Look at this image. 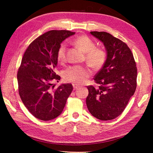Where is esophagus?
<instances>
[{"label":"esophagus","mask_w":153,"mask_h":153,"mask_svg":"<svg viewBox=\"0 0 153 153\" xmlns=\"http://www.w3.org/2000/svg\"><path fill=\"white\" fill-rule=\"evenodd\" d=\"M79 85H76V84H73V87H74V89L75 90V89H77V88H79Z\"/></svg>","instance_id":"34e87169"}]
</instances>
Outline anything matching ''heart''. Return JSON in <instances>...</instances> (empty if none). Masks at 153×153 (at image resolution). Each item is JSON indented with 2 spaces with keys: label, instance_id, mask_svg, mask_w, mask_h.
Here are the masks:
<instances>
[{
  "label": "heart",
  "instance_id": "b5f03b06",
  "mask_svg": "<svg viewBox=\"0 0 153 153\" xmlns=\"http://www.w3.org/2000/svg\"><path fill=\"white\" fill-rule=\"evenodd\" d=\"M73 44L85 53V59L90 66L99 68L105 64L106 58V52L100 48L96 47L95 43L87 35H82L75 39ZM66 45L61 43L58 48L56 59L63 63L66 61ZM89 68L82 66H72L68 68L64 72V77L66 81L74 84L85 83L91 76Z\"/></svg>",
  "mask_w": 153,
  "mask_h": 153
}]
</instances>
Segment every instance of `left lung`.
I'll return each instance as SVG.
<instances>
[{"label": "left lung", "mask_w": 153, "mask_h": 153, "mask_svg": "<svg viewBox=\"0 0 153 153\" xmlns=\"http://www.w3.org/2000/svg\"><path fill=\"white\" fill-rule=\"evenodd\" d=\"M101 41L107 58L94 80L98 88L87 86V108L100 120H111L123 112L137 87V70L134 55L124 42L105 31H91Z\"/></svg>", "instance_id": "obj_1"}]
</instances>
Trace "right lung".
I'll return each mask as SVG.
<instances>
[{
    "mask_svg": "<svg viewBox=\"0 0 153 153\" xmlns=\"http://www.w3.org/2000/svg\"><path fill=\"white\" fill-rule=\"evenodd\" d=\"M75 32L51 30L31 43L23 56L17 74L18 92L32 115L43 121L56 118L62 112L73 90L71 83L54 89L53 82L60 76L55 73L58 48Z\"/></svg>",
    "mask_w": 153,
    "mask_h": 153,
    "instance_id": "obj_1",
    "label": "right lung"
}]
</instances>
